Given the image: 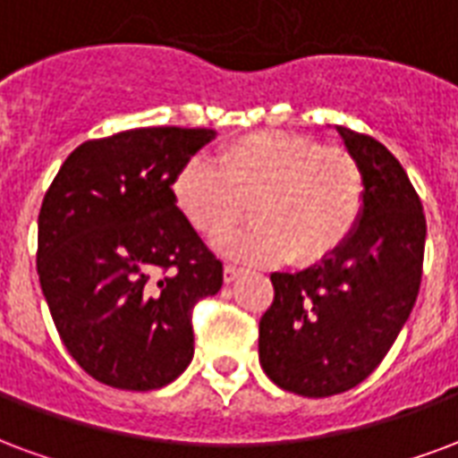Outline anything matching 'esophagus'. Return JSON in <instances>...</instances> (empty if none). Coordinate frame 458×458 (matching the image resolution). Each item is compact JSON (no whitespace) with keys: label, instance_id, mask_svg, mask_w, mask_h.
Listing matches in <instances>:
<instances>
[{"label":"esophagus","instance_id":"obj_1","mask_svg":"<svg viewBox=\"0 0 458 458\" xmlns=\"http://www.w3.org/2000/svg\"><path fill=\"white\" fill-rule=\"evenodd\" d=\"M242 273H243L242 266H233V263H226V266H225V280H226V283H233V280L239 278Z\"/></svg>","mask_w":458,"mask_h":458}]
</instances>
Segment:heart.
Here are the masks:
<instances>
[{
	"label": "heart",
	"instance_id": "heart-1",
	"mask_svg": "<svg viewBox=\"0 0 458 458\" xmlns=\"http://www.w3.org/2000/svg\"><path fill=\"white\" fill-rule=\"evenodd\" d=\"M173 202L205 239H222L249 215L256 225L229 236L225 251L246 261L315 266L359 229L366 175L349 148L315 136L253 131L226 143L216 163L190 158L173 178Z\"/></svg>",
	"mask_w": 458,
	"mask_h": 458
}]
</instances>
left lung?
Masks as SVG:
<instances>
[{
	"label": "left lung",
	"mask_w": 458,
	"mask_h": 458,
	"mask_svg": "<svg viewBox=\"0 0 458 458\" xmlns=\"http://www.w3.org/2000/svg\"><path fill=\"white\" fill-rule=\"evenodd\" d=\"M366 175L359 229L319 266L273 273L259 359L276 386L305 398L356 388L378 369L415 307L427 222L398 158L373 136L336 126Z\"/></svg>",
	"instance_id": "8db88e82"
}]
</instances>
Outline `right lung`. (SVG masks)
I'll return each instance as SVG.
<instances>
[{"mask_svg":"<svg viewBox=\"0 0 458 458\" xmlns=\"http://www.w3.org/2000/svg\"><path fill=\"white\" fill-rule=\"evenodd\" d=\"M212 129L153 126L80 143L38 212L36 268L70 356L119 390H156L195 353L192 310L225 268L173 202Z\"/></svg>","mask_w":458,"mask_h":458,"instance_id":"add662e5","label":"right lung"}]
</instances>
